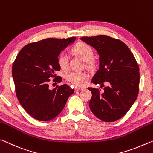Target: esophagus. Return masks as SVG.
<instances>
[{"instance_id":"34e87169","label":"esophagus","mask_w":153,"mask_h":153,"mask_svg":"<svg viewBox=\"0 0 153 153\" xmlns=\"http://www.w3.org/2000/svg\"><path fill=\"white\" fill-rule=\"evenodd\" d=\"M83 89H84V87H76V88L75 89V91H81V90H83Z\"/></svg>"}]
</instances>
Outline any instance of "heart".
<instances>
[{
    "label": "heart",
    "mask_w": 153,
    "mask_h": 153,
    "mask_svg": "<svg viewBox=\"0 0 153 153\" xmlns=\"http://www.w3.org/2000/svg\"><path fill=\"white\" fill-rule=\"evenodd\" d=\"M72 51L77 56L81 57L85 62V65L88 68H93L96 62L93 58L94 50L88 44L83 42H80L75 45L72 48ZM57 63L60 68L63 71L68 69V57L64 53H62L57 58ZM89 78V74L85 71H73L70 72L66 76L67 81L71 82L74 85L83 86Z\"/></svg>",
    "instance_id": "b5f03b06"
}]
</instances>
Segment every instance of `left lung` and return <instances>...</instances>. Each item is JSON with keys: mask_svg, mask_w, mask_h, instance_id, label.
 <instances>
[{"mask_svg": "<svg viewBox=\"0 0 153 153\" xmlns=\"http://www.w3.org/2000/svg\"><path fill=\"white\" fill-rule=\"evenodd\" d=\"M81 39L97 50L100 56L99 70L92 79L95 84L104 82V91L88 87L92 97L89 108L95 116L104 122L122 118L139 93L140 72L136 58L123 42L106 35L83 36Z\"/></svg>", "mask_w": 153, "mask_h": 153, "instance_id": "8db88e82", "label": "left lung"}]
</instances>
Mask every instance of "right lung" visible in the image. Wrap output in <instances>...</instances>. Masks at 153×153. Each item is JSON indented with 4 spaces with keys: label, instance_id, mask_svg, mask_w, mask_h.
<instances>
[{
    "label": "right lung",
    "instance_id": "obj_1",
    "mask_svg": "<svg viewBox=\"0 0 153 153\" xmlns=\"http://www.w3.org/2000/svg\"><path fill=\"white\" fill-rule=\"evenodd\" d=\"M76 39L49 38L31 42L20 50L12 66L16 96L27 113L41 121H51L66 105L74 89L66 84L49 89V78L59 82L57 58L62 49Z\"/></svg>",
    "mask_w": 153,
    "mask_h": 153
}]
</instances>
